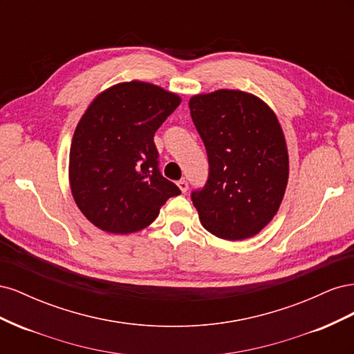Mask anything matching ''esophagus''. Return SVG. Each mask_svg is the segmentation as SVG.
Instances as JSON below:
<instances>
[{"instance_id":"1","label":"esophagus","mask_w":354,"mask_h":354,"mask_svg":"<svg viewBox=\"0 0 354 354\" xmlns=\"http://www.w3.org/2000/svg\"><path fill=\"white\" fill-rule=\"evenodd\" d=\"M177 186H178V189L183 192V194H186L187 192V189H189V183H187V180H180V181H177Z\"/></svg>"}]
</instances>
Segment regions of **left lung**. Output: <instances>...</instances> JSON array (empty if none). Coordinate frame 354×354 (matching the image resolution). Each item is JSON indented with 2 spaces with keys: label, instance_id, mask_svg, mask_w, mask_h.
<instances>
[{
  "label": "left lung",
  "instance_id": "8db88e82",
  "mask_svg": "<svg viewBox=\"0 0 354 354\" xmlns=\"http://www.w3.org/2000/svg\"><path fill=\"white\" fill-rule=\"evenodd\" d=\"M192 121L207 149L205 186L192 192L199 220L217 238H251L279 209L289 174L283 131L263 100L239 90L198 94Z\"/></svg>",
  "mask_w": 354,
  "mask_h": 354
}]
</instances>
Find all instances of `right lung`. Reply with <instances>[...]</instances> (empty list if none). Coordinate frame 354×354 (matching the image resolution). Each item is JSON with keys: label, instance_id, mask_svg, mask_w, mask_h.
I'll list each match as a JSON object with an SVG mask.
<instances>
[{"label": "right lung", "instance_id": "1", "mask_svg": "<svg viewBox=\"0 0 354 354\" xmlns=\"http://www.w3.org/2000/svg\"><path fill=\"white\" fill-rule=\"evenodd\" d=\"M181 99L131 81L99 94L75 130L69 181L75 202L95 227L127 234L147 227L181 192L159 171L153 136Z\"/></svg>", "mask_w": 354, "mask_h": 354}]
</instances>
